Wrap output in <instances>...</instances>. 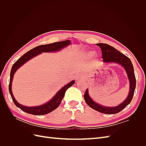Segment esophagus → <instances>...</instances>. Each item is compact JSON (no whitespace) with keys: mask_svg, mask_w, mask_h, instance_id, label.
I'll return each mask as SVG.
<instances>
[{"mask_svg":"<svg viewBox=\"0 0 146 146\" xmlns=\"http://www.w3.org/2000/svg\"><path fill=\"white\" fill-rule=\"evenodd\" d=\"M76 81H80L82 80V76L80 74H77L76 76Z\"/></svg>","mask_w":146,"mask_h":146,"instance_id":"1","label":"esophagus"}]
</instances>
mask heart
<instances>
[{
    "instance_id": "obj_1",
    "label": "heart",
    "mask_w": 146,
    "mask_h": 146,
    "mask_svg": "<svg viewBox=\"0 0 146 146\" xmlns=\"http://www.w3.org/2000/svg\"><path fill=\"white\" fill-rule=\"evenodd\" d=\"M94 54V51H90L89 52H88L87 55H89V56H91V55H92Z\"/></svg>"
}]
</instances>
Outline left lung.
<instances>
[{
	"label": "left lung",
	"mask_w": 146,
	"mask_h": 146,
	"mask_svg": "<svg viewBox=\"0 0 146 146\" xmlns=\"http://www.w3.org/2000/svg\"><path fill=\"white\" fill-rule=\"evenodd\" d=\"M96 45L101 48L102 59L104 63H117L121 65L124 68L130 84L129 92L125 100L116 107H105V106L101 105L95 102L90 97L88 89L86 90L85 93L84 94V99L89 107L96 111L108 114H116L124 109L131 102L133 99L136 88V78L134 73L133 66L129 58H128L127 56L116 49L114 47L105 43H98L96 44Z\"/></svg>",
	"instance_id": "left-lung-1"
}]
</instances>
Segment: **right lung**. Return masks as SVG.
<instances>
[{
	"label": "right lung",
	"instance_id": "add662e5",
	"mask_svg": "<svg viewBox=\"0 0 146 146\" xmlns=\"http://www.w3.org/2000/svg\"><path fill=\"white\" fill-rule=\"evenodd\" d=\"M71 42L70 40H66L60 42H55L52 44H48L45 45H41L35 47L32 49L30 50L27 52H26L25 54L22 56L21 58L17 60L16 62L13 64L11 72H10V84H9V89L10 94L11 96V98L13 99V102L15 104L17 107L19 108L21 110L23 111L33 114V115H37V116H41L44 115V114H46L54 111L56 108L58 107V106L61 104V101H62L64 94L65 92L69 88L72 86L75 83V80H72L69 83L66 84L65 86H64L61 90H59L56 93V94L53 97V98L48 101L47 103L39 105V106H35V107H27V106H24L20 104L17 102L16 100L15 99V97L13 96L12 90H11V85H12V82L13 79V76L16 72V70L21 68L22 66L25 63L33 57L36 56V55L41 54L42 52H58L62 48L67 47L68 46L70 45Z\"/></svg>",
	"mask_w": 146,
	"mask_h": 146
}]
</instances>
